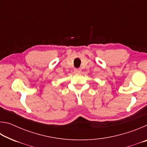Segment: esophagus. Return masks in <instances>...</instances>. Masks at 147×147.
<instances>
[{"label":"esophagus","instance_id":"esophagus-1","mask_svg":"<svg viewBox=\"0 0 147 147\" xmlns=\"http://www.w3.org/2000/svg\"><path fill=\"white\" fill-rule=\"evenodd\" d=\"M74 72L76 73H81V69H74Z\"/></svg>","mask_w":147,"mask_h":147}]
</instances>
